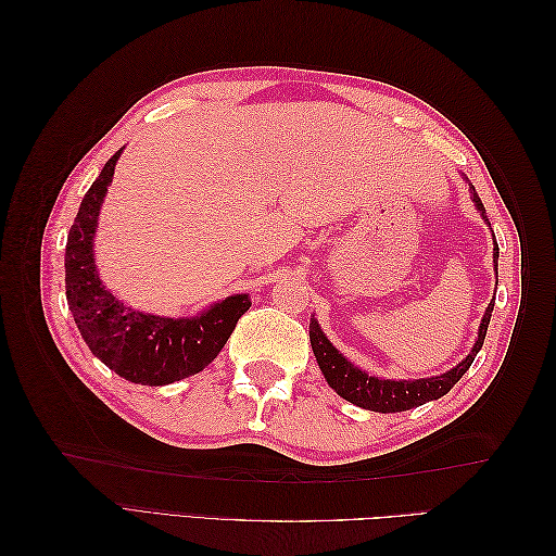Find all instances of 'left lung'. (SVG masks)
I'll return each mask as SVG.
<instances>
[{
  "label": "left lung",
  "mask_w": 556,
  "mask_h": 556,
  "mask_svg": "<svg viewBox=\"0 0 556 556\" xmlns=\"http://www.w3.org/2000/svg\"><path fill=\"white\" fill-rule=\"evenodd\" d=\"M473 192V201L478 211L482 213L484 223H486V213L482 201L476 192V188H470ZM494 266H498V245L494 248ZM498 274V271H496ZM494 311V299L492 304L486 306L484 317L480 323V331H478V341L470 350V355L459 362L454 368H450L447 374L435 376V378H419V380H382L376 376L364 374L362 368H357L355 364H350L339 350H336L329 339L325 336V331L319 329V325L315 323V317H311V345H313V355L319 364V371L327 378L331 390H336V394L343 396L345 401L355 403L359 408L366 410H376V413H401V410H410L422 406L427 401L441 399L443 394H447L454 384L459 382V378L468 371L470 364H473L476 355L480 352L482 343H484V333L486 327H490V317Z\"/></svg>",
  "instance_id": "left-lung-1"
}]
</instances>
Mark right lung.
Masks as SVG:
<instances>
[{"instance_id":"1","label":"right lung","mask_w":556,"mask_h":556,"mask_svg":"<svg viewBox=\"0 0 556 556\" xmlns=\"http://www.w3.org/2000/svg\"><path fill=\"white\" fill-rule=\"evenodd\" d=\"M121 150L83 197L64 252L66 301L83 341L111 371L137 384H169L194 376L217 357L250 308L248 294L227 296L194 317H160L127 308L99 280L92 239Z\"/></svg>"}]
</instances>
